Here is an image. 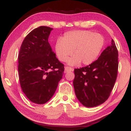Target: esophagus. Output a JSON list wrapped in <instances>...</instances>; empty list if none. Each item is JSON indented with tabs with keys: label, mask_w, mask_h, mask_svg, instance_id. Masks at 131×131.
Instances as JSON below:
<instances>
[{
	"label": "esophagus",
	"mask_w": 131,
	"mask_h": 131,
	"mask_svg": "<svg viewBox=\"0 0 131 131\" xmlns=\"http://www.w3.org/2000/svg\"><path fill=\"white\" fill-rule=\"evenodd\" d=\"M73 70V69L69 67V66H66L65 68V73H68L69 72H72V71Z\"/></svg>",
	"instance_id": "obj_1"
}]
</instances>
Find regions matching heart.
I'll return each mask as SVG.
<instances>
[{"instance_id": "heart-1", "label": "heart", "mask_w": 131, "mask_h": 131, "mask_svg": "<svg viewBox=\"0 0 131 131\" xmlns=\"http://www.w3.org/2000/svg\"><path fill=\"white\" fill-rule=\"evenodd\" d=\"M104 45V39L101 35L94 34L89 30H73L64 35L62 40L55 44V52L62 62L69 59L70 65H77L80 63L84 65L94 62L100 53Z\"/></svg>"}]
</instances>
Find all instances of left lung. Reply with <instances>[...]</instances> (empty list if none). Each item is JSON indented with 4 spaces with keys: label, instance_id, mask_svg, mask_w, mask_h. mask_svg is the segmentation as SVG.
Instances as JSON below:
<instances>
[{
    "label": "left lung",
    "instance_id": "left-lung-1",
    "mask_svg": "<svg viewBox=\"0 0 131 131\" xmlns=\"http://www.w3.org/2000/svg\"><path fill=\"white\" fill-rule=\"evenodd\" d=\"M118 53L113 40L98 59L90 65L74 69L73 86L77 98L84 106L95 107L110 96L118 73Z\"/></svg>",
    "mask_w": 131,
    "mask_h": 131
}]
</instances>
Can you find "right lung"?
<instances>
[{
  "instance_id": "right-lung-1",
  "label": "right lung",
  "mask_w": 131,
  "mask_h": 131,
  "mask_svg": "<svg viewBox=\"0 0 131 131\" xmlns=\"http://www.w3.org/2000/svg\"><path fill=\"white\" fill-rule=\"evenodd\" d=\"M52 28L41 26L26 36L18 55L19 79L23 92L35 103L51 98L62 78L64 65L48 41Z\"/></svg>"
}]
</instances>
